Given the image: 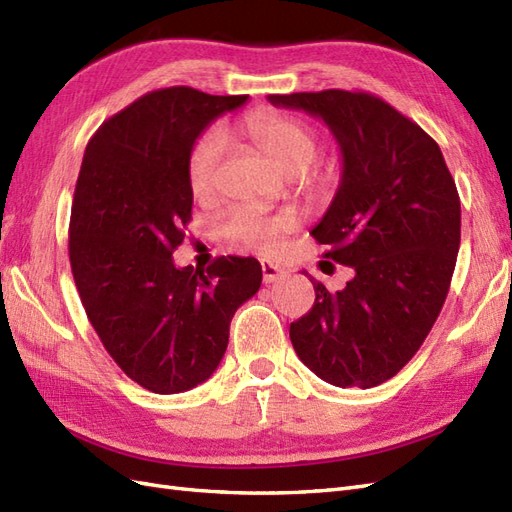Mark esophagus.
Returning a JSON list of instances; mask_svg holds the SVG:
<instances>
[{
    "instance_id": "34e87169",
    "label": "esophagus",
    "mask_w": 512,
    "mask_h": 512,
    "mask_svg": "<svg viewBox=\"0 0 512 512\" xmlns=\"http://www.w3.org/2000/svg\"><path fill=\"white\" fill-rule=\"evenodd\" d=\"M260 267H262V280H265V284H273L277 280H282V277L286 275V271L282 267L273 265L271 260H262Z\"/></svg>"
}]
</instances>
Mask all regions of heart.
I'll return each mask as SVG.
<instances>
[{
    "mask_svg": "<svg viewBox=\"0 0 512 512\" xmlns=\"http://www.w3.org/2000/svg\"><path fill=\"white\" fill-rule=\"evenodd\" d=\"M241 130L273 164L288 175H299L301 185L314 198H329L337 190L339 166L335 162L312 164L318 153V134L299 117L275 108H258L241 119ZM226 147V132L218 126L207 128L194 141L188 156V181L194 196L203 198L215 188ZM292 226L294 222L288 215L237 209L228 218L224 232L237 245L271 252L275 250L277 237Z\"/></svg>",
    "mask_w": 512,
    "mask_h": 512,
    "instance_id": "1",
    "label": "heart"
}]
</instances>
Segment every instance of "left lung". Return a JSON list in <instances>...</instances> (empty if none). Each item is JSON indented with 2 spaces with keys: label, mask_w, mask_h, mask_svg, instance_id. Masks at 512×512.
Listing matches in <instances>:
<instances>
[{
  "label": "left lung",
  "mask_w": 512,
  "mask_h": 512,
  "mask_svg": "<svg viewBox=\"0 0 512 512\" xmlns=\"http://www.w3.org/2000/svg\"><path fill=\"white\" fill-rule=\"evenodd\" d=\"M327 123L342 183L312 230L354 269L346 288L320 282L314 307L290 324L299 359L324 382L371 389L423 346L446 301L461 239V203L438 143L367 91L269 96Z\"/></svg>",
  "instance_id": "1"
}]
</instances>
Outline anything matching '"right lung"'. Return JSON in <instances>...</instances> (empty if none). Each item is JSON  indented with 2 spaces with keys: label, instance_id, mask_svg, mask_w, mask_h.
<instances>
[{
  "label": "right lung",
  "instance_id": "obj_1",
  "mask_svg": "<svg viewBox=\"0 0 512 512\" xmlns=\"http://www.w3.org/2000/svg\"><path fill=\"white\" fill-rule=\"evenodd\" d=\"M247 96L149 91L87 143L70 213V267L91 327L123 374L160 395L218 369L230 320L262 282L256 258L175 267L192 220L188 156L209 123Z\"/></svg>",
  "mask_w": 512,
  "mask_h": 512
}]
</instances>
